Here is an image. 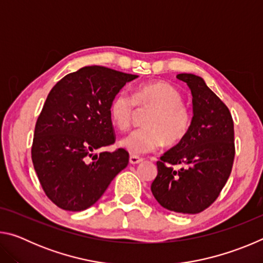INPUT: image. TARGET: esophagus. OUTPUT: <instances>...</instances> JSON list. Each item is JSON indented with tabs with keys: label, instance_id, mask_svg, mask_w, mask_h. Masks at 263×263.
I'll use <instances>...</instances> for the list:
<instances>
[{
	"label": "esophagus",
	"instance_id": "esophagus-1",
	"mask_svg": "<svg viewBox=\"0 0 263 263\" xmlns=\"http://www.w3.org/2000/svg\"><path fill=\"white\" fill-rule=\"evenodd\" d=\"M142 161V159L137 157V155H131L130 157V163L131 164H137V163H140Z\"/></svg>",
	"mask_w": 263,
	"mask_h": 263
}]
</instances>
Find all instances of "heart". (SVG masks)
<instances>
[{"instance_id":"b5f03b06","label":"heart","mask_w":263,"mask_h":263,"mask_svg":"<svg viewBox=\"0 0 263 263\" xmlns=\"http://www.w3.org/2000/svg\"><path fill=\"white\" fill-rule=\"evenodd\" d=\"M182 94L171 83L155 81L138 86L131 97L118 91L110 101L109 115L119 130H127L138 109H151L145 118V127L132 131L123 138L121 145L131 154L153 152L163 145H176L188 133L193 116L182 102Z\"/></svg>"}]
</instances>
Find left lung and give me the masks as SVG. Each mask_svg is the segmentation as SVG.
<instances>
[{
    "label": "left lung",
    "mask_w": 263,
    "mask_h": 263,
    "mask_svg": "<svg viewBox=\"0 0 263 263\" xmlns=\"http://www.w3.org/2000/svg\"><path fill=\"white\" fill-rule=\"evenodd\" d=\"M176 78L193 94L194 116L186 136L157 162L151 190L167 210L195 215L216 201L228 182L235 154L234 125L228 106L194 74ZM182 164L181 170L174 166Z\"/></svg>",
    "instance_id": "1"
}]
</instances>
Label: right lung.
Masks as SVG:
<instances>
[{"label":"right lung","mask_w":263,"mask_h":263,"mask_svg":"<svg viewBox=\"0 0 263 263\" xmlns=\"http://www.w3.org/2000/svg\"><path fill=\"white\" fill-rule=\"evenodd\" d=\"M137 75L86 66L57 82L44 103L31 147L44 193L67 211L95 204L128 163V152L94 151L115 144L109 115L112 97Z\"/></svg>","instance_id":"1"}]
</instances>
